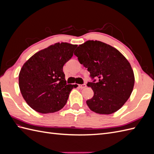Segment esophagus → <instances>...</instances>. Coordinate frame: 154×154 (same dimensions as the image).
Instances as JSON below:
<instances>
[{
  "label": "esophagus",
  "instance_id": "obj_1",
  "mask_svg": "<svg viewBox=\"0 0 154 154\" xmlns=\"http://www.w3.org/2000/svg\"><path fill=\"white\" fill-rule=\"evenodd\" d=\"M86 84L85 83H83V84H82V85H79V87H80L81 88H84L86 87Z\"/></svg>",
  "mask_w": 154,
  "mask_h": 154
}]
</instances>
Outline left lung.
<instances>
[{
    "instance_id": "obj_1",
    "label": "left lung",
    "mask_w": 154,
    "mask_h": 154,
    "mask_svg": "<svg viewBox=\"0 0 154 154\" xmlns=\"http://www.w3.org/2000/svg\"><path fill=\"white\" fill-rule=\"evenodd\" d=\"M78 61L90 72L94 96L86 103L96 113L110 114L128 100L134 85L133 70L118 50L100 41L88 40L74 51ZM94 77L99 78L96 81Z\"/></svg>"
}]
</instances>
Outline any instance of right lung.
Masks as SVG:
<instances>
[{"label": "right lung", "mask_w": 154, "mask_h": 154, "mask_svg": "<svg viewBox=\"0 0 154 154\" xmlns=\"http://www.w3.org/2000/svg\"><path fill=\"white\" fill-rule=\"evenodd\" d=\"M76 47L57 43L35 53L22 66L18 76L20 90L32 109L48 114L66 105L71 91L78 85L67 84L63 67Z\"/></svg>", "instance_id": "obj_1"}]
</instances>
